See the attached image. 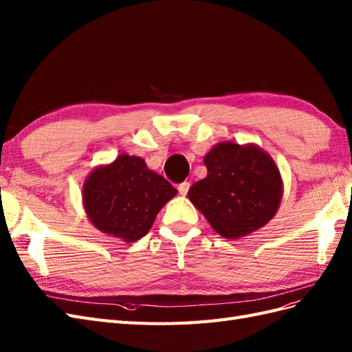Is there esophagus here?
Masks as SVG:
<instances>
[{
  "label": "esophagus",
  "instance_id": "obj_1",
  "mask_svg": "<svg viewBox=\"0 0 352 352\" xmlns=\"http://www.w3.org/2000/svg\"><path fill=\"white\" fill-rule=\"evenodd\" d=\"M189 186H191V184H189V182L180 184V185L177 186V189H179V194H180V195H186V194H188V191H189Z\"/></svg>",
  "mask_w": 352,
  "mask_h": 352
}]
</instances>
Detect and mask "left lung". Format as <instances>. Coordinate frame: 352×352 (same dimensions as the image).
I'll list each match as a JSON object with an SVG mask.
<instances>
[{
	"label": "left lung",
	"mask_w": 352,
	"mask_h": 352,
	"mask_svg": "<svg viewBox=\"0 0 352 352\" xmlns=\"http://www.w3.org/2000/svg\"><path fill=\"white\" fill-rule=\"evenodd\" d=\"M207 176L188 198L228 240L245 236L267 225L283 198V179L272 157L254 144H216L204 155Z\"/></svg>",
	"instance_id": "8db88e82"
}]
</instances>
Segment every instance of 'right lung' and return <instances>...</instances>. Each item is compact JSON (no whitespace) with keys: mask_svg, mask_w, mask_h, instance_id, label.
Returning <instances> with one entry per match:
<instances>
[{"mask_svg":"<svg viewBox=\"0 0 352 352\" xmlns=\"http://www.w3.org/2000/svg\"><path fill=\"white\" fill-rule=\"evenodd\" d=\"M176 194L177 189L149 170L144 158L121 154L85 177L82 206L96 230L135 243L148 234L158 212Z\"/></svg>","mask_w":352,"mask_h":352,"instance_id":"obj_1","label":"right lung"}]
</instances>
